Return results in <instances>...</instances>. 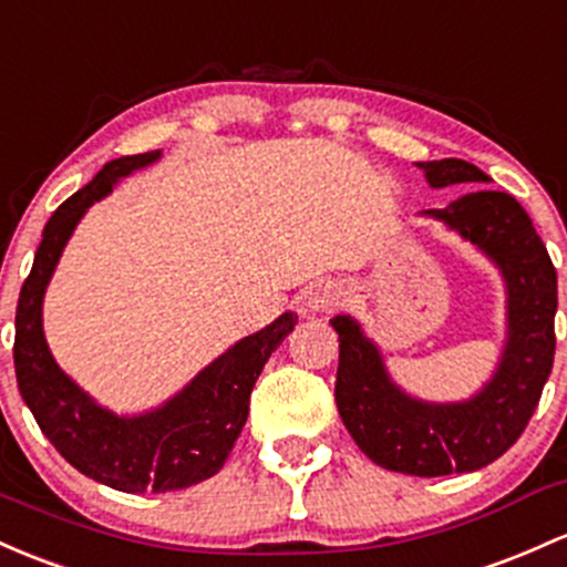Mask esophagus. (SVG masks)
Listing matches in <instances>:
<instances>
[{"label": "esophagus", "mask_w": 567, "mask_h": 567, "mask_svg": "<svg viewBox=\"0 0 567 567\" xmlns=\"http://www.w3.org/2000/svg\"><path fill=\"white\" fill-rule=\"evenodd\" d=\"M347 303V290L336 282H326L320 288H315V293L309 296V309L320 315H331L336 309H341Z\"/></svg>", "instance_id": "1"}]
</instances>
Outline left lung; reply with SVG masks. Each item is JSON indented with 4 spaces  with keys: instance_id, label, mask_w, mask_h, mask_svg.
<instances>
[{
    "instance_id": "1",
    "label": "left lung",
    "mask_w": 567,
    "mask_h": 567,
    "mask_svg": "<svg viewBox=\"0 0 567 567\" xmlns=\"http://www.w3.org/2000/svg\"><path fill=\"white\" fill-rule=\"evenodd\" d=\"M433 188L489 183L460 158L416 164ZM501 266L508 290V341L495 377L465 403H422L390 382L377 347L352 317H333L339 333L336 406L377 465L409 476L468 474L497 460L536 412L555 363L557 271L522 204L501 190H471L444 209H427Z\"/></svg>"
}]
</instances>
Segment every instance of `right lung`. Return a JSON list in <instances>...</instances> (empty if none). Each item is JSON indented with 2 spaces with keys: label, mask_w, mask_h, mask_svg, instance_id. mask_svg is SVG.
<instances>
[{
  "label": "right lung",
  "mask_w": 567,
  "mask_h": 567,
  "mask_svg": "<svg viewBox=\"0 0 567 567\" xmlns=\"http://www.w3.org/2000/svg\"><path fill=\"white\" fill-rule=\"evenodd\" d=\"M158 153L110 161L85 188L66 198L48 220L16 309V377L40 431L80 474L121 493H172L204 482L223 468L250 412V393L266 360L293 331L298 317L285 312L264 331L209 363L169 403L142 416H115L96 406L55 365L42 333V296L78 220L134 169Z\"/></svg>",
  "instance_id": "obj_1"
}]
</instances>
